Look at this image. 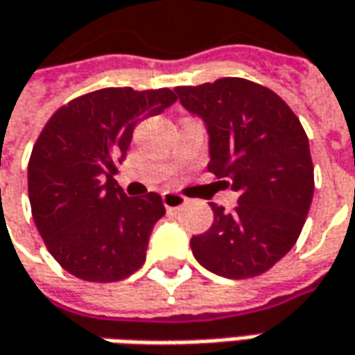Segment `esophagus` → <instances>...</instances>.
<instances>
[{
	"mask_svg": "<svg viewBox=\"0 0 355 355\" xmlns=\"http://www.w3.org/2000/svg\"><path fill=\"white\" fill-rule=\"evenodd\" d=\"M162 201H164V207L171 211V209H180V207H184L185 203H187V198L180 196V193H173V191H166V193L162 196Z\"/></svg>",
	"mask_w": 355,
	"mask_h": 355,
	"instance_id": "obj_1",
	"label": "esophagus"
}]
</instances>
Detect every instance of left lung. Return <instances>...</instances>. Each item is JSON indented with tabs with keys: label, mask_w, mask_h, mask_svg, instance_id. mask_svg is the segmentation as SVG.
I'll return each instance as SVG.
<instances>
[{
	"label": "left lung",
	"mask_w": 355,
	"mask_h": 355,
	"mask_svg": "<svg viewBox=\"0 0 355 355\" xmlns=\"http://www.w3.org/2000/svg\"><path fill=\"white\" fill-rule=\"evenodd\" d=\"M173 90L207 126V170L239 193L233 211L209 203L213 225L191 237L193 257L225 279L259 277L293 249L306 221L314 196L306 132L277 92L247 78Z\"/></svg>",
	"instance_id": "1"
}]
</instances>
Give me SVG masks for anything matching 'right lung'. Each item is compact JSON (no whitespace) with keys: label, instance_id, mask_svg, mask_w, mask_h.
<instances>
[{"label":"right lung","instance_id":"right-lung-1","mask_svg":"<svg viewBox=\"0 0 355 355\" xmlns=\"http://www.w3.org/2000/svg\"><path fill=\"white\" fill-rule=\"evenodd\" d=\"M175 101L170 89H101L61 106L41 130L27 168L31 213L53 259L76 279L116 282L144 265L166 207L154 191L128 198L114 175L134 126Z\"/></svg>","mask_w":355,"mask_h":355}]
</instances>
